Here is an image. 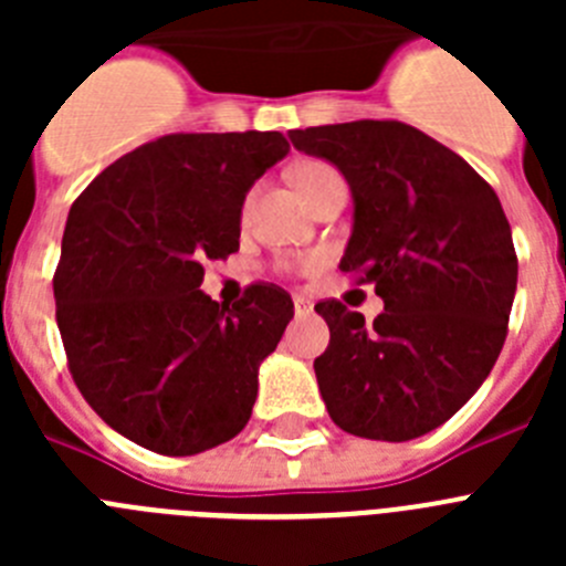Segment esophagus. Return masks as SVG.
Returning a JSON list of instances; mask_svg holds the SVG:
<instances>
[{
	"mask_svg": "<svg viewBox=\"0 0 566 566\" xmlns=\"http://www.w3.org/2000/svg\"><path fill=\"white\" fill-rule=\"evenodd\" d=\"M314 312V303L308 297H294V314L297 317H308Z\"/></svg>",
	"mask_w": 566,
	"mask_h": 566,
	"instance_id": "34e87169",
	"label": "esophagus"
}]
</instances>
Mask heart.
<instances>
[{
	"label": "heart",
	"mask_w": 566,
	"mask_h": 566,
	"mask_svg": "<svg viewBox=\"0 0 566 566\" xmlns=\"http://www.w3.org/2000/svg\"><path fill=\"white\" fill-rule=\"evenodd\" d=\"M334 175H339L337 169L332 167V164L326 161H308L303 164V167H297V172H294V181H297V187L303 189V195H312L314 189L319 187L323 181H328V178H334ZM252 201H254V192L247 195V201H243V214H249V209H252ZM319 266L317 258H308L306 263H303V269L306 272H314V269Z\"/></svg>",
	"instance_id": "b5f03b06"
}]
</instances>
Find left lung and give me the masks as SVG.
Returning a JSON list of instances; mask_svg holds the SVG:
<instances>
[{"label": "left lung", "mask_w": 566, "mask_h": 566, "mask_svg": "<svg viewBox=\"0 0 566 566\" xmlns=\"http://www.w3.org/2000/svg\"><path fill=\"white\" fill-rule=\"evenodd\" d=\"M332 161L354 195L339 269L374 283L385 312L368 326L339 300L314 359L328 417L363 439L433 431L476 394L499 359L518 258L496 192L462 155L402 122H348L289 133Z\"/></svg>", "instance_id": "1"}]
</instances>
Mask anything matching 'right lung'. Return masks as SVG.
Returning a JSON list of instances; mask_svg holds the SVG:
<instances>
[{
    "instance_id": "obj_1",
    "label": "right lung",
    "mask_w": 566,
    "mask_h": 566,
    "mask_svg": "<svg viewBox=\"0 0 566 566\" xmlns=\"http://www.w3.org/2000/svg\"><path fill=\"white\" fill-rule=\"evenodd\" d=\"M289 153L280 133H172L109 164L67 214L53 274L67 368L90 408L164 457L243 431L258 365L294 303L252 283L232 308L201 292L203 263L240 247L249 187Z\"/></svg>"
}]
</instances>
